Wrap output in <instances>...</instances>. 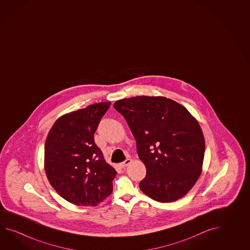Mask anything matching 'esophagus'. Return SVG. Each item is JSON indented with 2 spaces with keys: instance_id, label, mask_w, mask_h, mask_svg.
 Segmentation results:
<instances>
[{
  "instance_id": "34e87169",
  "label": "esophagus",
  "mask_w": 250,
  "mask_h": 250,
  "mask_svg": "<svg viewBox=\"0 0 250 250\" xmlns=\"http://www.w3.org/2000/svg\"><path fill=\"white\" fill-rule=\"evenodd\" d=\"M132 162V160L131 159H127L126 161H124L123 163H122V164H120V167L121 168H125L126 166H127V165H129L130 163Z\"/></svg>"
}]
</instances>
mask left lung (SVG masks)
<instances>
[{
    "label": "left lung",
    "mask_w": 250,
    "mask_h": 250,
    "mask_svg": "<svg viewBox=\"0 0 250 250\" xmlns=\"http://www.w3.org/2000/svg\"><path fill=\"white\" fill-rule=\"evenodd\" d=\"M137 141L146 175L141 191L155 201L174 202L188 194L203 170L206 142L197 119L165 96H135L113 104Z\"/></svg>",
    "instance_id": "1"
}]
</instances>
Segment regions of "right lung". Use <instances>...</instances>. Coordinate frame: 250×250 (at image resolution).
<instances>
[{"label":"right lung","mask_w":250,"mask_h":250,"mask_svg":"<svg viewBox=\"0 0 250 250\" xmlns=\"http://www.w3.org/2000/svg\"><path fill=\"white\" fill-rule=\"evenodd\" d=\"M111 102H101L59 117L44 145V170L51 186L76 206L96 207L110 196L117 174L94 140Z\"/></svg>","instance_id":"add662e5"}]
</instances>
